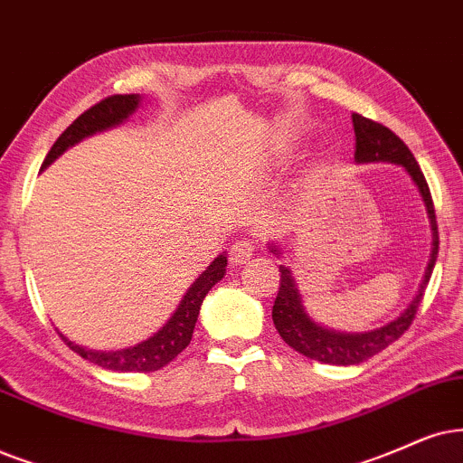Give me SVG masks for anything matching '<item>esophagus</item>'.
Returning <instances> with one entry per match:
<instances>
[{
	"mask_svg": "<svg viewBox=\"0 0 463 463\" xmlns=\"http://www.w3.org/2000/svg\"><path fill=\"white\" fill-rule=\"evenodd\" d=\"M254 250L256 243L251 241V239H241V241H237L231 248V260L235 262V265H245V262L254 256Z\"/></svg>",
	"mask_w": 463,
	"mask_h": 463,
	"instance_id": "esophagus-1",
	"label": "esophagus"
}]
</instances>
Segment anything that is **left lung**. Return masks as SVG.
<instances>
[{
	"label": "left lung",
	"instance_id": "obj_1",
	"mask_svg": "<svg viewBox=\"0 0 463 463\" xmlns=\"http://www.w3.org/2000/svg\"><path fill=\"white\" fill-rule=\"evenodd\" d=\"M354 137H356V149H354V162L356 164H370V162H391L402 166L403 171L411 175V179L417 185L420 198L425 203L427 218H430L431 226V254L430 262H427L425 275L420 279V286L414 295V299L408 303V307L397 316L391 323L378 326L373 331L363 333H344L329 329V326L318 325L312 316L307 314L306 306H303V297L297 286L295 275H292L290 267L279 265V290L273 303V325L279 335L290 348L301 353L307 359L329 363V365H359V363L367 361L370 356L378 354L389 344H393L402 333L412 325L417 307L423 301L425 288L430 284L431 271H434L436 259H438V224H436V212L434 203H431L430 188L427 181L420 173L417 160H414L412 151L403 145L400 137H395L389 128L376 121L365 119L361 115H353ZM269 250L273 251L278 259H282V250L278 245L269 243Z\"/></svg>",
	"mask_w": 463,
	"mask_h": 463
}]
</instances>
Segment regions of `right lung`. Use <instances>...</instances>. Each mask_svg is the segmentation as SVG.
Masks as SVG:
<instances>
[{"instance_id": "1", "label": "right lung", "mask_w": 463, "mask_h": 463, "mask_svg": "<svg viewBox=\"0 0 463 463\" xmlns=\"http://www.w3.org/2000/svg\"><path fill=\"white\" fill-rule=\"evenodd\" d=\"M143 98L138 93H126V96H110L104 98L102 102L93 104L91 109H87L83 115L76 117L70 124L60 138L55 140L49 154H46L43 162V171L49 164H52L60 157L63 151L74 147L76 143L87 137H93L96 132L110 130V128L124 124L134 110L140 107ZM226 251L215 259L204 271L194 279V284L190 286L188 292L184 295V299L179 301L177 309H175L171 318L166 320V325L154 335L145 339V342L137 344V346L121 348V350H90L79 346V344L70 342V339L60 333L63 342L74 350L76 354L83 356L85 361L93 363V365H100L104 370L113 372H156L160 367L168 365L181 350L190 344L192 333H194L198 312H201L203 299L207 297V292L212 290V286L220 282L226 275Z\"/></svg>"}]
</instances>
